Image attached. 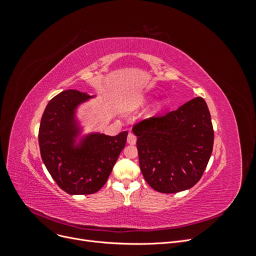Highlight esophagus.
<instances>
[{"instance_id": "esophagus-1", "label": "esophagus", "mask_w": 256, "mask_h": 256, "mask_svg": "<svg viewBox=\"0 0 256 256\" xmlns=\"http://www.w3.org/2000/svg\"><path fill=\"white\" fill-rule=\"evenodd\" d=\"M127 142L130 145H134L136 142V136L134 134H129L128 138H127Z\"/></svg>"}]
</instances>
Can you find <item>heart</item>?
<instances>
[{"instance_id": "1", "label": "heart", "mask_w": 256, "mask_h": 256, "mask_svg": "<svg viewBox=\"0 0 256 256\" xmlns=\"http://www.w3.org/2000/svg\"><path fill=\"white\" fill-rule=\"evenodd\" d=\"M146 104V100H143L142 102V104Z\"/></svg>"}]
</instances>
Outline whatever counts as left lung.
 I'll return each instance as SVG.
<instances>
[{
    "mask_svg": "<svg viewBox=\"0 0 256 256\" xmlns=\"http://www.w3.org/2000/svg\"><path fill=\"white\" fill-rule=\"evenodd\" d=\"M132 132L141 172L152 189L176 193L200 180L214 146L212 118L203 98L138 122Z\"/></svg>",
    "mask_w": 256,
    "mask_h": 256,
    "instance_id": "obj_1",
    "label": "left lung"
}]
</instances>
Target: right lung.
I'll use <instances>...</instances> for the list:
<instances>
[{"label":"right lung","instance_id":"add662e5","mask_svg":"<svg viewBox=\"0 0 256 256\" xmlns=\"http://www.w3.org/2000/svg\"><path fill=\"white\" fill-rule=\"evenodd\" d=\"M95 96L67 90L53 97L42 114L38 141L48 172L68 194H92L104 187L120 152L127 131L115 136L92 132L81 136L78 106Z\"/></svg>","mask_w":256,"mask_h":256}]
</instances>
